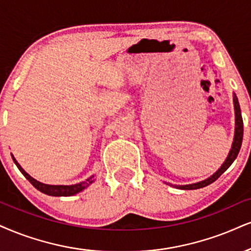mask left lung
I'll list each match as a JSON object with an SVG mask.
<instances>
[{"label":"left lung","instance_id":"obj_1","mask_svg":"<svg viewBox=\"0 0 251 251\" xmlns=\"http://www.w3.org/2000/svg\"><path fill=\"white\" fill-rule=\"evenodd\" d=\"M233 102H234V110H235V132H234V140L233 144H231V148L229 150V153H228L227 158L222 165L219 168L218 171L213 173L211 177H208L205 180H201L198 182H193V184H187V185H172L166 182V184L171 185V186L179 188V190H198V188H202L207 186V185L214 182L216 179H218L220 176L224 173L226 170H227L229 166L233 164V162L236 159L237 154L240 152L241 145H242V140H243V120L242 115H241V108L239 100H237V97L235 93H233Z\"/></svg>","mask_w":251,"mask_h":251}]
</instances>
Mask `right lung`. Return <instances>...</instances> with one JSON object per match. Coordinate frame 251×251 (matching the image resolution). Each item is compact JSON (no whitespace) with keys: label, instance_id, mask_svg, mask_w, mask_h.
<instances>
[{"label":"right lung","instance_id":"right-lung-1","mask_svg":"<svg viewBox=\"0 0 251 251\" xmlns=\"http://www.w3.org/2000/svg\"><path fill=\"white\" fill-rule=\"evenodd\" d=\"M12 160L14 163L16 164V166L18 168V170L22 172V175L25 177L27 180H29L31 184L35 186L37 190L42 192V193L48 194V196H52V197H71L74 196V194L79 193L85 190L86 187H88L92 182H94V176L89 177L88 179H86L85 181L78 182V184H74V185H49V184H44V182H40L38 180H36L35 178H32L29 173H26L24 171L23 168L18 164V162L15 159V157L12 156Z\"/></svg>","mask_w":251,"mask_h":251}]
</instances>
